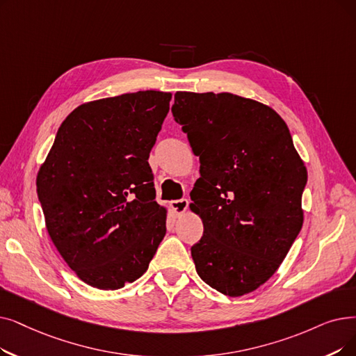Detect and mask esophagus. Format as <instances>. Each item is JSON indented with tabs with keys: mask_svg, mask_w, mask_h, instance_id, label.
Here are the masks:
<instances>
[{
	"mask_svg": "<svg viewBox=\"0 0 356 356\" xmlns=\"http://www.w3.org/2000/svg\"><path fill=\"white\" fill-rule=\"evenodd\" d=\"M170 205H172V209L177 215H181L183 212H186V209L189 207V200L188 199H179V200H173V202Z\"/></svg>",
	"mask_w": 356,
	"mask_h": 356,
	"instance_id": "esophagus-1",
	"label": "esophagus"
}]
</instances>
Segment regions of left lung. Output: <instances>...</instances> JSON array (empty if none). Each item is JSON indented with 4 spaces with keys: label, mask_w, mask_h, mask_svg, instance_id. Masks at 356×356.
Here are the masks:
<instances>
[{
    "label": "left lung",
    "mask_w": 356,
    "mask_h": 356,
    "mask_svg": "<svg viewBox=\"0 0 356 356\" xmlns=\"http://www.w3.org/2000/svg\"><path fill=\"white\" fill-rule=\"evenodd\" d=\"M200 177L191 209L204 222L192 245L197 275L228 297L264 285L300 234L307 168L272 107L231 92L177 91L172 107Z\"/></svg>",
    "instance_id": "left-lung-1"
}]
</instances>
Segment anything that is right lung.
<instances>
[{"label": "right lung", "instance_id": "add662e5", "mask_svg": "<svg viewBox=\"0 0 356 356\" xmlns=\"http://www.w3.org/2000/svg\"><path fill=\"white\" fill-rule=\"evenodd\" d=\"M172 92L88 102L59 127L36 177L46 229L83 282L119 289L143 276L165 236L149 151Z\"/></svg>", "mask_w": 356, "mask_h": 356}]
</instances>
